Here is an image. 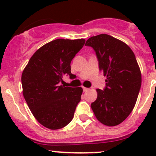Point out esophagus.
<instances>
[{
  "instance_id": "esophagus-1",
  "label": "esophagus",
  "mask_w": 156,
  "mask_h": 156,
  "mask_svg": "<svg viewBox=\"0 0 156 156\" xmlns=\"http://www.w3.org/2000/svg\"><path fill=\"white\" fill-rule=\"evenodd\" d=\"M88 90H89V89H88V88L83 87V91H84V92H86V91H87Z\"/></svg>"
}]
</instances>
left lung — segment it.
<instances>
[{
	"label": "left lung",
	"instance_id": "8db88e82",
	"mask_svg": "<svg viewBox=\"0 0 156 156\" xmlns=\"http://www.w3.org/2000/svg\"><path fill=\"white\" fill-rule=\"evenodd\" d=\"M96 52L99 69L106 77L103 90L97 89V98L91 108L99 122L115 126L127 119L136 104L141 87V72L136 57L125 43L106 34L86 41Z\"/></svg>",
	"mask_w": 156,
	"mask_h": 156
}]
</instances>
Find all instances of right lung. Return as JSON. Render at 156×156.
I'll return each mask as SVG.
<instances>
[{
    "label": "right lung",
    "mask_w": 156,
    "mask_h": 156,
    "mask_svg": "<svg viewBox=\"0 0 156 156\" xmlns=\"http://www.w3.org/2000/svg\"><path fill=\"white\" fill-rule=\"evenodd\" d=\"M84 39H56L39 48L22 74L23 94L37 122L50 130L66 126L74 117L83 89L60 85L71 73V61Z\"/></svg>",
    "instance_id": "1"
}]
</instances>
